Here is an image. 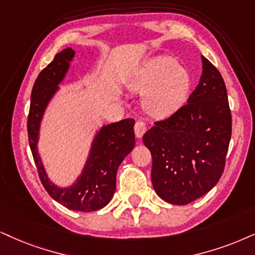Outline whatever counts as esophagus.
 <instances>
[{
  "mask_svg": "<svg viewBox=\"0 0 255 255\" xmlns=\"http://www.w3.org/2000/svg\"><path fill=\"white\" fill-rule=\"evenodd\" d=\"M146 130H147L146 122L141 120L136 121V124L134 126V131H135V135H136V137H142V135L146 133Z\"/></svg>",
  "mask_w": 255,
  "mask_h": 255,
  "instance_id": "esophagus-1",
  "label": "esophagus"
}]
</instances>
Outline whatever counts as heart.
I'll return each instance as SVG.
<instances>
[{
  "label": "heart",
  "instance_id": "b5f03b06",
  "mask_svg": "<svg viewBox=\"0 0 255 255\" xmlns=\"http://www.w3.org/2000/svg\"><path fill=\"white\" fill-rule=\"evenodd\" d=\"M131 88L144 94V107L155 117H167L181 108L192 88V75L170 56H159L143 64Z\"/></svg>",
  "mask_w": 255,
  "mask_h": 255
}]
</instances>
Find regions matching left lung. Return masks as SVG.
<instances>
[{"instance_id": "1", "label": "left lung", "mask_w": 255, "mask_h": 255, "mask_svg": "<svg viewBox=\"0 0 255 255\" xmlns=\"http://www.w3.org/2000/svg\"><path fill=\"white\" fill-rule=\"evenodd\" d=\"M202 75L187 104L154 122L143 135L150 150L151 183L173 205L205 195L224 173L232 135V114L221 74L205 56Z\"/></svg>"}]
</instances>
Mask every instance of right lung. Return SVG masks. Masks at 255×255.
<instances>
[{"label": "right lung", "instance_id": "right-lung-1", "mask_svg": "<svg viewBox=\"0 0 255 255\" xmlns=\"http://www.w3.org/2000/svg\"><path fill=\"white\" fill-rule=\"evenodd\" d=\"M75 55L72 48L56 54L54 60L38 74L31 90L27 129L29 144L42 185L51 198L64 207L79 212H93L111 201L117 187L120 163L135 146L133 119H125L102 127L93 144L85 172L75 185L61 189L50 183L37 155L38 127L44 108L63 79L70 60Z\"/></svg>", "mask_w": 255, "mask_h": 255}]
</instances>
